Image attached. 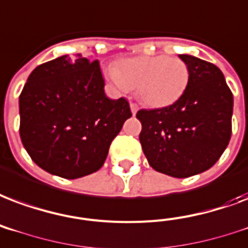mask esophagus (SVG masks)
Returning a JSON list of instances; mask_svg holds the SVG:
<instances>
[{
	"label": "esophagus",
	"mask_w": 248,
	"mask_h": 248,
	"mask_svg": "<svg viewBox=\"0 0 248 248\" xmlns=\"http://www.w3.org/2000/svg\"><path fill=\"white\" fill-rule=\"evenodd\" d=\"M131 111L133 115H136L137 113V111H139V106L136 103H133V102H131Z\"/></svg>",
	"instance_id": "34e87169"
}]
</instances>
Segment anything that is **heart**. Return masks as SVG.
Instances as JSON below:
<instances>
[{"label": "heart", "mask_w": 248, "mask_h": 248, "mask_svg": "<svg viewBox=\"0 0 248 248\" xmlns=\"http://www.w3.org/2000/svg\"><path fill=\"white\" fill-rule=\"evenodd\" d=\"M108 78L124 93L139 90L146 106L159 108L183 95L189 82V68L176 57L142 56L117 62L109 68Z\"/></svg>", "instance_id": "b5f03b06"}]
</instances>
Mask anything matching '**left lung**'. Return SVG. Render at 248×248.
<instances>
[{"mask_svg":"<svg viewBox=\"0 0 248 248\" xmlns=\"http://www.w3.org/2000/svg\"><path fill=\"white\" fill-rule=\"evenodd\" d=\"M189 82L170 106L140 109V142L149 165L174 178L204 172L222 155L232 137V93L215 64L179 55Z\"/></svg>","mask_w":248,"mask_h":248,"instance_id":"obj_1","label":"left lung"}]
</instances>
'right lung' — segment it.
<instances>
[{"instance_id": "obj_1", "label": "right lung", "mask_w": 248, "mask_h": 248, "mask_svg": "<svg viewBox=\"0 0 248 248\" xmlns=\"http://www.w3.org/2000/svg\"><path fill=\"white\" fill-rule=\"evenodd\" d=\"M98 60L61 56L33 69L19 95L22 144L39 167L77 179L103 166L132 116L125 98L108 99Z\"/></svg>"}]
</instances>
